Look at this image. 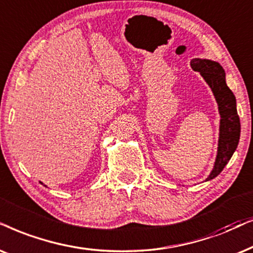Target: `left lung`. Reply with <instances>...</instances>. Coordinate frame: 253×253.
Listing matches in <instances>:
<instances>
[{
	"label": "left lung",
	"mask_w": 253,
	"mask_h": 253,
	"mask_svg": "<svg viewBox=\"0 0 253 253\" xmlns=\"http://www.w3.org/2000/svg\"><path fill=\"white\" fill-rule=\"evenodd\" d=\"M191 65L195 71L200 72L206 83L211 88L221 115L217 156L214 169L206 179V181H208L216 178L222 172L234 155L241 136V122L236 109V97L227 86L225 73L221 65L208 59H194Z\"/></svg>",
	"instance_id": "1"
}]
</instances>
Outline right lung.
<instances>
[{"label": "right lung", "mask_w": 253, "mask_h": 253, "mask_svg": "<svg viewBox=\"0 0 253 253\" xmlns=\"http://www.w3.org/2000/svg\"><path fill=\"white\" fill-rule=\"evenodd\" d=\"M41 183H42V182H41ZM44 186H45V185H44Z\"/></svg>", "instance_id": "obj_1"}]
</instances>
